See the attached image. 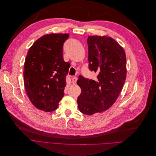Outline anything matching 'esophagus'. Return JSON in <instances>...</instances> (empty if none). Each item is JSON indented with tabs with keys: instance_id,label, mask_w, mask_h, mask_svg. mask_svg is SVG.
<instances>
[{
	"instance_id": "1",
	"label": "esophagus",
	"mask_w": 156,
	"mask_h": 156,
	"mask_svg": "<svg viewBox=\"0 0 156 156\" xmlns=\"http://www.w3.org/2000/svg\"><path fill=\"white\" fill-rule=\"evenodd\" d=\"M77 78L76 77H73L72 79V83L73 84H76L77 83Z\"/></svg>"
}]
</instances>
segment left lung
Returning a JSON list of instances; mask_svg holds the SVG:
<instances>
[{
    "instance_id": "1",
    "label": "left lung",
    "mask_w": 156,
    "mask_h": 156,
    "mask_svg": "<svg viewBox=\"0 0 156 156\" xmlns=\"http://www.w3.org/2000/svg\"><path fill=\"white\" fill-rule=\"evenodd\" d=\"M89 69L98 73L96 80L79 76L81 88L77 105L86 115L101 113L113 105L126 77V58L124 49L108 36L87 38Z\"/></svg>"
}]
</instances>
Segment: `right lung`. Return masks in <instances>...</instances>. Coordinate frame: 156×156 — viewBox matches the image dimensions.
Returning <instances> with one entry per match:
<instances>
[{"mask_svg": "<svg viewBox=\"0 0 156 156\" xmlns=\"http://www.w3.org/2000/svg\"><path fill=\"white\" fill-rule=\"evenodd\" d=\"M69 34L42 36L30 48L24 64V86L32 104L52 112L64 95L70 63L63 58V45Z\"/></svg>", "mask_w": 156, "mask_h": 156, "instance_id": "add662e5", "label": "right lung"}]
</instances>
